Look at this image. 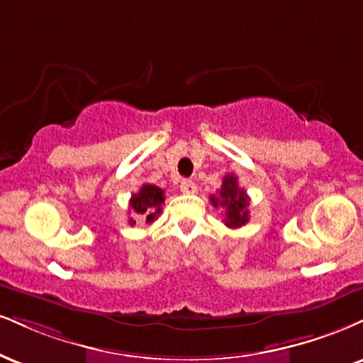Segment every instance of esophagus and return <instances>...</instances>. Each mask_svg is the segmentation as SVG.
<instances>
[{
  "label": "esophagus",
  "mask_w": 363,
  "mask_h": 363,
  "mask_svg": "<svg viewBox=\"0 0 363 363\" xmlns=\"http://www.w3.org/2000/svg\"><path fill=\"white\" fill-rule=\"evenodd\" d=\"M179 189H181V193L184 194H194L196 191H198V186H196L194 181L184 179V181H181V184H179Z\"/></svg>",
  "instance_id": "1"
}]
</instances>
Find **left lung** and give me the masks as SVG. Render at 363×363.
I'll return each instance as SVG.
<instances>
[{
  "mask_svg": "<svg viewBox=\"0 0 363 363\" xmlns=\"http://www.w3.org/2000/svg\"><path fill=\"white\" fill-rule=\"evenodd\" d=\"M211 204L215 208H225V225L228 228H240L248 223L250 211H248V196L245 189L238 186V179L235 174H228L223 177V184L218 196L213 194Z\"/></svg>",
  "mask_w": 363,
  "mask_h": 363,
  "instance_id": "1",
  "label": "left lung"
}]
</instances>
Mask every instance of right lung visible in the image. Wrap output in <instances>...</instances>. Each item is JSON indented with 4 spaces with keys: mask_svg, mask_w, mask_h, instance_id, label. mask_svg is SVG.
<instances>
[{
    "mask_svg": "<svg viewBox=\"0 0 363 363\" xmlns=\"http://www.w3.org/2000/svg\"><path fill=\"white\" fill-rule=\"evenodd\" d=\"M164 191L154 184H143L140 187L138 193L132 194L130 199V209L135 213L138 220L145 221V223H152L157 216L162 213V203H164ZM130 225H135L137 221L133 218L128 220Z\"/></svg>",
    "mask_w": 363,
    "mask_h": 363,
    "instance_id": "obj_1",
    "label": "right lung"
}]
</instances>
